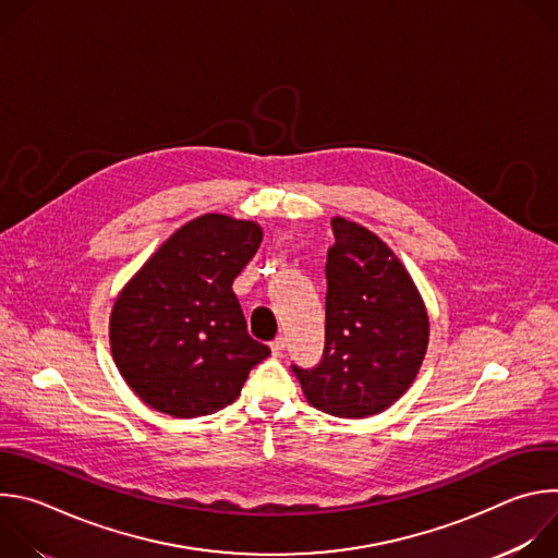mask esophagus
<instances>
[{
	"mask_svg": "<svg viewBox=\"0 0 558 558\" xmlns=\"http://www.w3.org/2000/svg\"><path fill=\"white\" fill-rule=\"evenodd\" d=\"M269 347H271V351H274V355H280V353H282V351H284V347H287V340H284V338H282V336H280V338H276V340H274V342H271V344H269Z\"/></svg>",
	"mask_w": 558,
	"mask_h": 558,
	"instance_id": "obj_1",
	"label": "esophagus"
}]
</instances>
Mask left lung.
Instances as JSON below:
<instances>
[{
    "label": "left lung",
    "instance_id": "obj_1",
    "mask_svg": "<svg viewBox=\"0 0 558 558\" xmlns=\"http://www.w3.org/2000/svg\"><path fill=\"white\" fill-rule=\"evenodd\" d=\"M331 227L323 360L291 371L311 407L360 420L413 384L428 347V313L404 265L375 233L340 216Z\"/></svg>",
    "mask_w": 558,
    "mask_h": 558
}]
</instances>
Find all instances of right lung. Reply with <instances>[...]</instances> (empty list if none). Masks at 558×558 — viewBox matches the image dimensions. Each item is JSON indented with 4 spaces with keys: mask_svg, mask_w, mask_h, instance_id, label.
Instances as JSON below:
<instances>
[{
    "mask_svg": "<svg viewBox=\"0 0 558 558\" xmlns=\"http://www.w3.org/2000/svg\"><path fill=\"white\" fill-rule=\"evenodd\" d=\"M260 241L256 222L198 216L121 291L110 347L123 379L147 407L185 420L222 411L271 353L247 333L231 291Z\"/></svg>",
    "mask_w": 558,
    "mask_h": 558,
    "instance_id": "obj_1",
    "label": "right lung"
}]
</instances>
